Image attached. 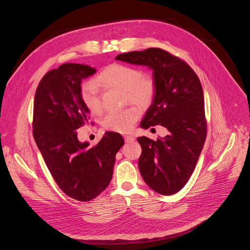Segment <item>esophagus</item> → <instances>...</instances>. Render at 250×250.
Listing matches in <instances>:
<instances>
[{
    "label": "esophagus",
    "mask_w": 250,
    "mask_h": 250,
    "mask_svg": "<svg viewBox=\"0 0 250 250\" xmlns=\"http://www.w3.org/2000/svg\"><path fill=\"white\" fill-rule=\"evenodd\" d=\"M135 140V138L133 136H130V135H125V143H130V142H133Z\"/></svg>",
    "instance_id": "esophagus-1"
}]
</instances>
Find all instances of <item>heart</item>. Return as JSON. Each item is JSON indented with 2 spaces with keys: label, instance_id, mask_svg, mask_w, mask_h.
I'll list each match as a JSON object with an SVG mask.
<instances>
[{
  "label": "heart",
  "instance_id": "obj_1",
  "mask_svg": "<svg viewBox=\"0 0 250 250\" xmlns=\"http://www.w3.org/2000/svg\"><path fill=\"white\" fill-rule=\"evenodd\" d=\"M96 83L104 88L120 89L124 93L125 102L140 106L149 105L155 98L157 83L153 76L129 65L113 63L105 67L97 77ZM81 100L84 106L94 114L102 110L101 94L94 82H85L81 86ZM139 111L135 107H127L120 111L109 112L103 120L104 128L117 131H129L138 120Z\"/></svg>",
  "mask_w": 250,
  "mask_h": 250
}]
</instances>
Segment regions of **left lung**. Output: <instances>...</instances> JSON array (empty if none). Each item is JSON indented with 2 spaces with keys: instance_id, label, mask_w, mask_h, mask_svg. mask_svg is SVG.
<instances>
[{
  "instance_id": "obj_1",
  "label": "left lung",
  "mask_w": 250,
  "mask_h": 250,
  "mask_svg": "<svg viewBox=\"0 0 250 250\" xmlns=\"http://www.w3.org/2000/svg\"><path fill=\"white\" fill-rule=\"evenodd\" d=\"M116 59L153 70L157 92L141 126L147 129L160 125L168 134L155 141L139 137V169L153 191L175 194L194 172L207 134L200 81L184 60L159 48L122 54Z\"/></svg>"
}]
</instances>
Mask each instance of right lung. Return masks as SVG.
Listing matches in <instances>:
<instances>
[{"instance_id": "obj_1", "label": "right lung", "mask_w": 250, "mask_h": 250, "mask_svg": "<svg viewBox=\"0 0 250 250\" xmlns=\"http://www.w3.org/2000/svg\"><path fill=\"white\" fill-rule=\"evenodd\" d=\"M95 73L76 63L51 70L38 84L33 103L35 143L58 187L79 201L92 200L106 189L116 153L125 144L121 134L111 131L91 147L78 140L77 129L90 119L81 100V84Z\"/></svg>"}]
</instances>
